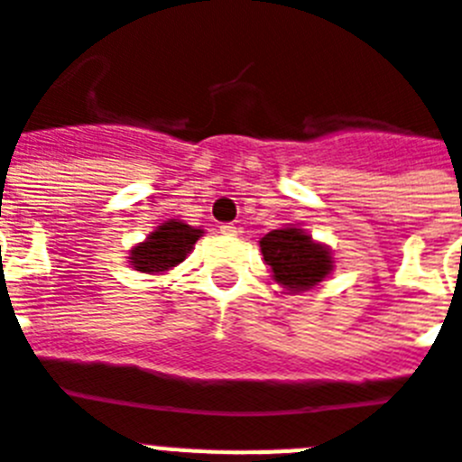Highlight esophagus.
Returning <instances> with one entry per match:
<instances>
[{
	"label": "esophagus",
	"mask_w": 462,
	"mask_h": 462,
	"mask_svg": "<svg viewBox=\"0 0 462 462\" xmlns=\"http://www.w3.org/2000/svg\"><path fill=\"white\" fill-rule=\"evenodd\" d=\"M220 232H223V235H227V237H235V235L239 232V227L235 223H223L220 225Z\"/></svg>",
	"instance_id": "1"
}]
</instances>
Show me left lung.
Returning <instances> with one entry per match:
<instances>
[{"label": "left lung", "mask_w": 462, "mask_h": 462, "mask_svg": "<svg viewBox=\"0 0 462 462\" xmlns=\"http://www.w3.org/2000/svg\"><path fill=\"white\" fill-rule=\"evenodd\" d=\"M261 251L277 282L284 284L290 291H306L316 287L332 270L329 251L296 227L268 232L261 239Z\"/></svg>", "instance_id": "obj_1"}]
</instances>
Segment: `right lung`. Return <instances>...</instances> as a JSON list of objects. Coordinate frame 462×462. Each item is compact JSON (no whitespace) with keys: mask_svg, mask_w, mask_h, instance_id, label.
Returning a JSON list of instances; mask_svg holds the SVG:
<instances>
[{"mask_svg":"<svg viewBox=\"0 0 462 462\" xmlns=\"http://www.w3.org/2000/svg\"><path fill=\"white\" fill-rule=\"evenodd\" d=\"M199 237H201V230H194L178 220H168L159 225V230H153L146 242L130 251V263L140 273L171 270L185 261Z\"/></svg>","mask_w":462,"mask_h":462,"instance_id":"obj_1","label":"right lung"}]
</instances>
